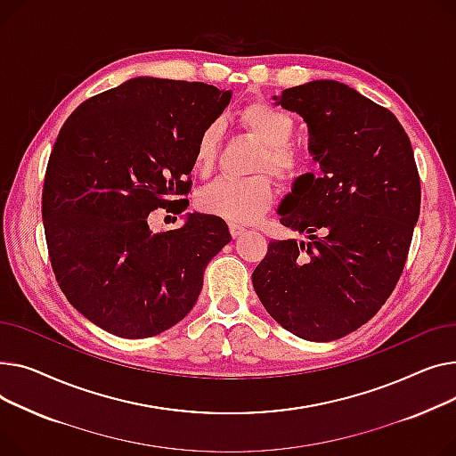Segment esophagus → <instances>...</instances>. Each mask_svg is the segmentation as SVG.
I'll return each mask as SVG.
<instances>
[{
	"instance_id": "1",
	"label": "esophagus",
	"mask_w": 456,
	"mask_h": 456,
	"mask_svg": "<svg viewBox=\"0 0 456 456\" xmlns=\"http://www.w3.org/2000/svg\"><path fill=\"white\" fill-rule=\"evenodd\" d=\"M247 232V228L245 226H240V224H235V223H232L230 224V233H232V237L235 239V237H239V235H243Z\"/></svg>"
}]
</instances>
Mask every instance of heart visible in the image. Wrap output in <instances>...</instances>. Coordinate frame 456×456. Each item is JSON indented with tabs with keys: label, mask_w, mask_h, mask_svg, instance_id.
<instances>
[{
	"label": "heart",
	"mask_w": 456,
	"mask_h": 456,
	"mask_svg": "<svg viewBox=\"0 0 456 456\" xmlns=\"http://www.w3.org/2000/svg\"><path fill=\"white\" fill-rule=\"evenodd\" d=\"M239 125L261 143L254 171H271L283 183L294 185L307 175V159L290 140L297 123L278 106L269 102H252L237 116ZM221 149V125L209 123L195 143L193 167L208 176L216 169ZM274 185L266 175H256L245 180H217L199 195L202 211L232 223H250L271 208Z\"/></svg>",
	"instance_id": "1"
}]
</instances>
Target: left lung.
Listing matches in <instances>:
<instances>
[{
  "mask_svg": "<svg viewBox=\"0 0 456 456\" xmlns=\"http://www.w3.org/2000/svg\"><path fill=\"white\" fill-rule=\"evenodd\" d=\"M274 101L307 123L322 175L307 173L278 208L309 240H271L252 283L281 328L330 342L366 324L403 273L419 175L397 118L347 85L311 80Z\"/></svg>",
  "mask_w": 456,
  "mask_h": 456,
  "instance_id": "left-lung-1",
  "label": "left lung"
}]
</instances>
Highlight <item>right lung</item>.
Here are the masks:
<instances>
[{
  "label": "right lung",
  "mask_w": 456,
  "mask_h": 456,
  "mask_svg": "<svg viewBox=\"0 0 456 456\" xmlns=\"http://www.w3.org/2000/svg\"><path fill=\"white\" fill-rule=\"evenodd\" d=\"M230 99L204 83L136 77L61 128L42 193L47 250L68 302L101 330L154 337L193 309L208 263L232 240L228 224L195 211L152 233L147 219L190 204L195 143Z\"/></svg>",
  "instance_id": "right-lung-1"
}]
</instances>
